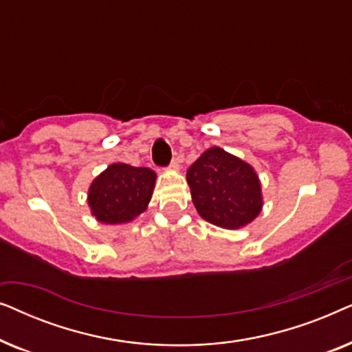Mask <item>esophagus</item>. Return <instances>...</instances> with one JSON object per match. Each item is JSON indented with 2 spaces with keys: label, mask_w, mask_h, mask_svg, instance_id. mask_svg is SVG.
<instances>
[{
  "label": "esophagus",
  "mask_w": 352,
  "mask_h": 352,
  "mask_svg": "<svg viewBox=\"0 0 352 352\" xmlns=\"http://www.w3.org/2000/svg\"><path fill=\"white\" fill-rule=\"evenodd\" d=\"M170 170H171V171H177V170H179V160H177V158H175V160H173V162L170 163Z\"/></svg>",
  "instance_id": "1"
}]
</instances>
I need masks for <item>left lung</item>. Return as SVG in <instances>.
Instances as JSON below:
<instances>
[{
    "label": "left lung",
    "instance_id": "left-lung-1",
    "mask_svg": "<svg viewBox=\"0 0 352 352\" xmlns=\"http://www.w3.org/2000/svg\"><path fill=\"white\" fill-rule=\"evenodd\" d=\"M199 214L224 229H240L261 213L263 195L252 165L221 147L205 151L187 170Z\"/></svg>",
    "mask_w": 352,
    "mask_h": 352
}]
</instances>
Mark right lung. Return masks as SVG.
Returning a JSON list of instances; mask_svg holds the SVG:
<instances>
[{"label": "right lung", "mask_w": 352, "mask_h": 352, "mask_svg": "<svg viewBox=\"0 0 352 352\" xmlns=\"http://www.w3.org/2000/svg\"><path fill=\"white\" fill-rule=\"evenodd\" d=\"M155 179V171L151 168L112 163L89 186L88 205L91 213L99 223H129L146 211Z\"/></svg>", "instance_id": "right-lung-1"}]
</instances>
